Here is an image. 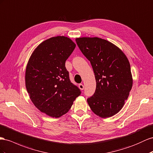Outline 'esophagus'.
<instances>
[{"mask_svg":"<svg viewBox=\"0 0 153 153\" xmlns=\"http://www.w3.org/2000/svg\"><path fill=\"white\" fill-rule=\"evenodd\" d=\"M79 88L81 89V90H84V85L82 84H79Z\"/></svg>","mask_w":153,"mask_h":153,"instance_id":"34e87169","label":"esophagus"}]
</instances>
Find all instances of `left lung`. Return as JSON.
Here are the masks:
<instances>
[{"mask_svg": "<svg viewBox=\"0 0 153 153\" xmlns=\"http://www.w3.org/2000/svg\"><path fill=\"white\" fill-rule=\"evenodd\" d=\"M76 42L95 76V92L87 99L90 108L102 118L112 117L122 109L133 85L129 62L120 49L106 40L82 37Z\"/></svg>", "mask_w": 153, "mask_h": 153, "instance_id": "obj_1", "label": "left lung"}]
</instances>
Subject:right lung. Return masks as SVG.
Masks as SVG:
<instances>
[{
  "label": "right lung",
  "mask_w": 153,
  "mask_h": 153,
  "mask_svg": "<svg viewBox=\"0 0 153 153\" xmlns=\"http://www.w3.org/2000/svg\"><path fill=\"white\" fill-rule=\"evenodd\" d=\"M76 44L64 36L51 37L33 52L26 69V87L32 102L41 112L53 118L68 113L81 94L71 83L65 61Z\"/></svg>",
  "instance_id": "right-lung-1"
}]
</instances>
